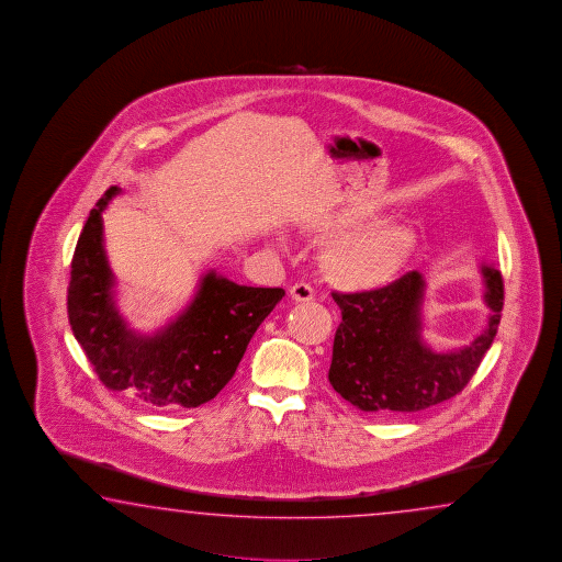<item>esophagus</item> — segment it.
<instances>
[{
    "mask_svg": "<svg viewBox=\"0 0 562 562\" xmlns=\"http://www.w3.org/2000/svg\"><path fill=\"white\" fill-rule=\"evenodd\" d=\"M291 297L295 301H313L315 299V289L310 283H295L291 286Z\"/></svg>",
    "mask_w": 562,
    "mask_h": 562,
    "instance_id": "34e87169",
    "label": "esophagus"
}]
</instances>
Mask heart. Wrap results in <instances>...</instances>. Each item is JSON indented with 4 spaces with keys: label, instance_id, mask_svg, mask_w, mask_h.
<instances>
[{
    "label": "heart",
    "instance_id": "b5f03b06",
    "mask_svg": "<svg viewBox=\"0 0 562 562\" xmlns=\"http://www.w3.org/2000/svg\"><path fill=\"white\" fill-rule=\"evenodd\" d=\"M361 216L341 213L329 223V231L358 225ZM416 237L412 228L397 223H380L347 233L327 252V269L335 281L351 291H373L390 285L407 263Z\"/></svg>",
    "mask_w": 562,
    "mask_h": 562
}]
</instances>
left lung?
<instances>
[{
	"mask_svg": "<svg viewBox=\"0 0 562 562\" xmlns=\"http://www.w3.org/2000/svg\"><path fill=\"white\" fill-rule=\"evenodd\" d=\"M488 325L476 339L454 351H431L422 341L424 277L409 271L390 285L337 293L341 310L335 331L329 382L335 392L363 412L409 414L460 394L476 373L501 323L502 276L482 267Z\"/></svg>",
	"mask_w": 562,
	"mask_h": 562,
	"instance_id": "left-lung-1",
	"label": "left lung"
}]
</instances>
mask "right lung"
<instances>
[{"instance_id":"1","label":"right lung","mask_w":562,"mask_h":562,"mask_svg":"<svg viewBox=\"0 0 562 562\" xmlns=\"http://www.w3.org/2000/svg\"><path fill=\"white\" fill-rule=\"evenodd\" d=\"M119 192L110 187L95 203L74 251L68 286L74 337L108 390L160 409L201 406L235 375L257 327L285 291L237 285L211 271L175 322L150 337L134 334L114 305V277L102 245V211Z\"/></svg>"}]
</instances>
